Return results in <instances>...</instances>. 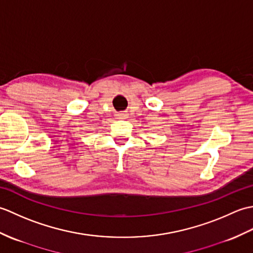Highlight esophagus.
<instances>
[{
	"label": "esophagus",
	"mask_w": 253,
	"mask_h": 253,
	"mask_svg": "<svg viewBox=\"0 0 253 253\" xmlns=\"http://www.w3.org/2000/svg\"><path fill=\"white\" fill-rule=\"evenodd\" d=\"M116 117H117V118H120V120H125V118H127V117H128V114H127V113H124V112H122V113H117V114H116Z\"/></svg>",
	"instance_id": "esophagus-1"
}]
</instances>
